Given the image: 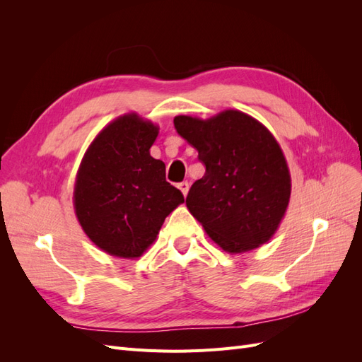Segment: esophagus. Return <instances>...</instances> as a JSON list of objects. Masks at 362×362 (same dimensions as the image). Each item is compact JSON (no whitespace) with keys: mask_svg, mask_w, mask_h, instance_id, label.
Listing matches in <instances>:
<instances>
[{"mask_svg":"<svg viewBox=\"0 0 362 362\" xmlns=\"http://www.w3.org/2000/svg\"><path fill=\"white\" fill-rule=\"evenodd\" d=\"M178 189L182 192L184 196H187V193H189V182H187V181L180 182V184H178Z\"/></svg>","mask_w":362,"mask_h":362,"instance_id":"esophagus-1","label":"esophagus"}]
</instances>
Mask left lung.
<instances>
[{
  "label": "left lung",
  "mask_w": 362,
  "mask_h": 362,
  "mask_svg": "<svg viewBox=\"0 0 362 362\" xmlns=\"http://www.w3.org/2000/svg\"><path fill=\"white\" fill-rule=\"evenodd\" d=\"M173 125L205 166L185 199L205 233L229 254L269 242L291 193L286 157L270 131L238 110L206 120L177 116Z\"/></svg>",
  "instance_id": "1"
}]
</instances>
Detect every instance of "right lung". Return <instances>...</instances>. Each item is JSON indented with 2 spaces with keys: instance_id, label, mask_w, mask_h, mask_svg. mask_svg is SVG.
Here are the masks:
<instances>
[{
  "instance_id": "add662e5",
  "label": "right lung",
  "mask_w": 362,
  "mask_h": 362,
  "mask_svg": "<svg viewBox=\"0 0 362 362\" xmlns=\"http://www.w3.org/2000/svg\"><path fill=\"white\" fill-rule=\"evenodd\" d=\"M158 127L128 113L95 137L76 173L74 208L92 242L119 258H139L154 243L182 193L149 149Z\"/></svg>"
}]
</instances>
